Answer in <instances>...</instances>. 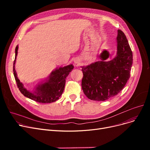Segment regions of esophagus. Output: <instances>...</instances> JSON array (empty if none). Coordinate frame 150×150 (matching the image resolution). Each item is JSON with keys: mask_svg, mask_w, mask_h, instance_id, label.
<instances>
[{"mask_svg": "<svg viewBox=\"0 0 150 150\" xmlns=\"http://www.w3.org/2000/svg\"><path fill=\"white\" fill-rule=\"evenodd\" d=\"M74 62L75 66H76V67L79 66L80 63V61L79 58H75L74 60Z\"/></svg>", "mask_w": 150, "mask_h": 150, "instance_id": "34e87169", "label": "esophagus"}]
</instances>
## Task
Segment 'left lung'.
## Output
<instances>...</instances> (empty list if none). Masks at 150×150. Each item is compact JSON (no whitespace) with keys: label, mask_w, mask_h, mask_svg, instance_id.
Returning <instances> with one entry per match:
<instances>
[{"label":"left lung","mask_w":150,"mask_h":150,"mask_svg":"<svg viewBox=\"0 0 150 150\" xmlns=\"http://www.w3.org/2000/svg\"><path fill=\"white\" fill-rule=\"evenodd\" d=\"M117 53L111 60L106 61L109 52L103 50L100 60L88 66H81L83 73L82 89L88 98L105 101L117 95L130 77L132 53L125 35L117 30Z\"/></svg>","instance_id":"1"}]
</instances>
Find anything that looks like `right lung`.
I'll return each instance as SVG.
<instances>
[{
  "label": "right lung",
  "instance_id": "right-lung-1",
  "mask_svg": "<svg viewBox=\"0 0 150 150\" xmlns=\"http://www.w3.org/2000/svg\"><path fill=\"white\" fill-rule=\"evenodd\" d=\"M18 45L15 49V59L13 64V74L18 87L25 97L41 103H52L59 99L64 90L66 78L74 69L73 64L55 69L46 79L37 84L33 91L27 89L18 78L15 64L18 55Z\"/></svg>",
  "mask_w": 150,
  "mask_h": 150
}]
</instances>
